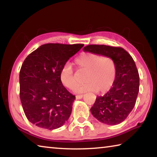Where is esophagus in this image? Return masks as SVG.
<instances>
[{
    "mask_svg": "<svg viewBox=\"0 0 157 157\" xmlns=\"http://www.w3.org/2000/svg\"><path fill=\"white\" fill-rule=\"evenodd\" d=\"M83 96H84V95H76L75 98L77 100H80L82 98H83Z\"/></svg>",
    "mask_w": 157,
    "mask_h": 157,
    "instance_id": "1",
    "label": "esophagus"
}]
</instances>
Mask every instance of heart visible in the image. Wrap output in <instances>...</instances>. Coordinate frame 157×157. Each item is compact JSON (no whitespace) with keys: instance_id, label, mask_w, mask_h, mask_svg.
I'll use <instances>...</instances> for the list:
<instances>
[{"instance_id":"heart-1","label":"heart","mask_w":157,"mask_h":157,"mask_svg":"<svg viewBox=\"0 0 157 157\" xmlns=\"http://www.w3.org/2000/svg\"><path fill=\"white\" fill-rule=\"evenodd\" d=\"M75 63L79 70L86 71L85 82L75 89L77 94L95 91L104 94L112 87L116 77V66L112 58L96 53L82 52L75 59ZM59 79L66 88L74 89L77 86L78 82L70 63L62 66Z\"/></svg>"}]
</instances>
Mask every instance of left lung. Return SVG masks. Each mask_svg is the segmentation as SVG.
Here are the masks:
<instances>
[{"instance_id": "8db88e82", "label": "left lung", "mask_w": 157, "mask_h": 157, "mask_svg": "<svg viewBox=\"0 0 157 157\" xmlns=\"http://www.w3.org/2000/svg\"><path fill=\"white\" fill-rule=\"evenodd\" d=\"M84 52L112 58L116 66L113 86L103 96H97L91 112L97 120L109 125L123 122L136 104L139 91V75L133 58L121 47L89 45Z\"/></svg>"}]
</instances>
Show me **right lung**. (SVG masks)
Listing matches in <instances>:
<instances>
[{
  "label": "right lung",
  "instance_id": "1",
  "mask_svg": "<svg viewBox=\"0 0 157 157\" xmlns=\"http://www.w3.org/2000/svg\"><path fill=\"white\" fill-rule=\"evenodd\" d=\"M84 44H47L25 58L19 74L20 98L28 120L55 129L68 121L75 96L59 79L62 66Z\"/></svg>",
  "mask_w": 157,
  "mask_h": 157
}]
</instances>
